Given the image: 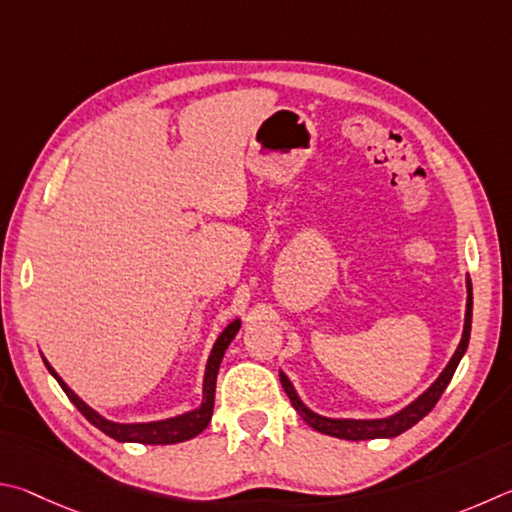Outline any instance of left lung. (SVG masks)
I'll list each match as a JSON object with an SVG mask.
<instances>
[{
    "label": "left lung",
    "mask_w": 512,
    "mask_h": 512,
    "mask_svg": "<svg viewBox=\"0 0 512 512\" xmlns=\"http://www.w3.org/2000/svg\"><path fill=\"white\" fill-rule=\"evenodd\" d=\"M470 328H472V281L468 279V310H465V326H463V337H461L459 348H456V353L450 360V364L445 366V371L438 375V380L432 384V387H429L418 400L411 402L409 407L402 409L400 414L391 416V418H382V420H335V418L317 416V414H312V411L299 400V396L292 389L290 380L285 378L283 373H281V384H283L285 393H288L292 407L297 409V414L303 420H306V423L312 429H317V432H321V434H328V436H335V438H346V441L393 438V436H398L402 432H407L409 427H414L418 420H423L429 414V411L436 407L438 398L443 396V391L447 389V384H450L456 366H459V362H461L465 348H468Z\"/></svg>",
    "instance_id": "8db88e82"
}]
</instances>
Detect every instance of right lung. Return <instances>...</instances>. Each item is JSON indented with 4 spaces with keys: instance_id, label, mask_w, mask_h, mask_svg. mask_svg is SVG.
<instances>
[{
    "instance_id": "add662e5",
    "label": "right lung",
    "mask_w": 512,
    "mask_h": 512,
    "mask_svg": "<svg viewBox=\"0 0 512 512\" xmlns=\"http://www.w3.org/2000/svg\"><path fill=\"white\" fill-rule=\"evenodd\" d=\"M238 330H240V321H233V324L224 328V333L218 337V342H215V346H213L209 364H206V373H204V402H202V407L195 409V411H188V414H184V416L159 420V423H134V425L110 423V420L98 416L94 409H89L85 402L80 400L76 393L60 380V375L51 369L47 360H44V364H47L49 373L58 380L62 391L67 393V398L74 402L80 414H83L94 427L101 429L103 434L114 438V441L143 443V445H173V443L188 441V438L197 436L202 432V429H206V425H209V420L213 416L215 380H218L222 355H224V351H227V346L231 344V339L236 337Z\"/></svg>"
}]
</instances>
